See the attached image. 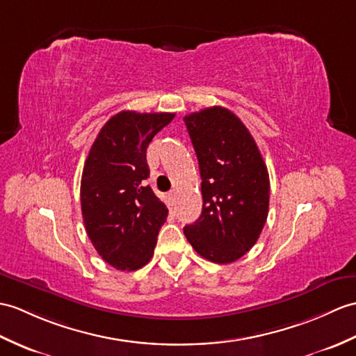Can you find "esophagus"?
Wrapping results in <instances>:
<instances>
[{
	"label": "esophagus",
	"instance_id": "34e87169",
	"mask_svg": "<svg viewBox=\"0 0 356 356\" xmlns=\"http://www.w3.org/2000/svg\"><path fill=\"white\" fill-rule=\"evenodd\" d=\"M168 197H170L171 203H172V204H176V200H177V194H176V191H171V193L168 194Z\"/></svg>",
	"mask_w": 356,
	"mask_h": 356
}]
</instances>
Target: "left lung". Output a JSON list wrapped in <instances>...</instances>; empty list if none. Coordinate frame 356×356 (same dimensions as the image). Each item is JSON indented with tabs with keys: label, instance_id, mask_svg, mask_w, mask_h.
<instances>
[{
	"label": "left lung",
	"instance_id": "1",
	"mask_svg": "<svg viewBox=\"0 0 356 356\" xmlns=\"http://www.w3.org/2000/svg\"><path fill=\"white\" fill-rule=\"evenodd\" d=\"M202 176V216L185 226L194 250L216 264L241 258L258 241L268 216L267 165L243 121L213 106L184 118Z\"/></svg>",
	"mask_w": 356,
	"mask_h": 356
}]
</instances>
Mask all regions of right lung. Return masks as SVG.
Returning <instances> with one entry per match:
<instances>
[{
  "label": "right lung",
  "instance_id": "right-lung-1",
  "mask_svg": "<svg viewBox=\"0 0 356 356\" xmlns=\"http://www.w3.org/2000/svg\"><path fill=\"white\" fill-rule=\"evenodd\" d=\"M175 113L122 111L90 147L80 185L81 216L90 243L117 270L134 271L152 259L168 209L145 185L147 147Z\"/></svg>",
  "mask_w": 356,
  "mask_h": 356
}]
</instances>
